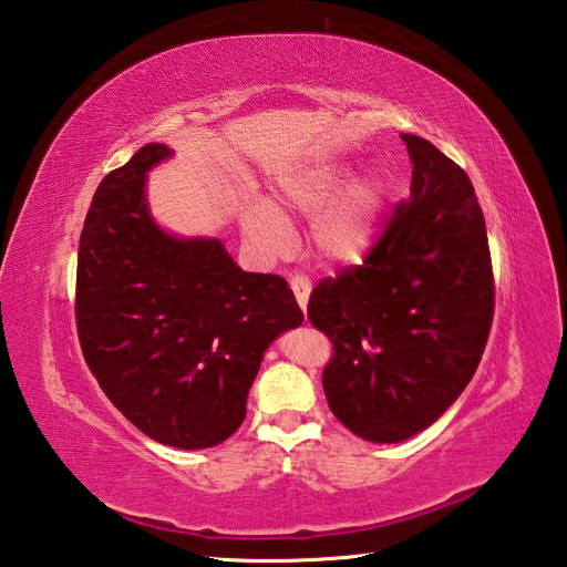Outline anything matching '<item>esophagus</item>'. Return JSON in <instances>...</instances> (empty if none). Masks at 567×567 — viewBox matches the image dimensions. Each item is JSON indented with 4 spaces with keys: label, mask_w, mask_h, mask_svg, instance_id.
I'll return each instance as SVG.
<instances>
[{
    "label": "esophagus",
    "mask_w": 567,
    "mask_h": 567,
    "mask_svg": "<svg viewBox=\"0 0 567 567\" xmlns=\"http://www.w3.org/2000/svg\"><path fill=\"white\" fill-rule=\"evenodd\" d=\"M291 288H293V296H296V300H298V306L303 308V312H306V308H308V298H310V291H312V286H310V281L306 279V276H291Z\"/></svg>",
    "instance_id": "obj_1"
}]
</instances>
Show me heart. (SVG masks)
<instances>
[{"mask_svg": "<svg viewBox=\"0 0 567 567\" xmlns=\"http://www.w3.org/2000/svg\"><path fill=\"white\" fill-rule=\"evenodd\" d=\"M347 165H320L288 179L281 188L284 200L303 216H316L310 225V247L332 267L357 264L375 243L383 213V184L357 179L349 184ZM243 230L264 251H279L288 228L276 208L255 204L245 210Z\"/></svg>", "mask_w": 567, "mask_h": 567, "instance_id": "1", "label": "heart"}]
</instances>
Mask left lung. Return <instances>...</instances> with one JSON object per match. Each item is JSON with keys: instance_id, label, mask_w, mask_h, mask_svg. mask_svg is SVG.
I'll list each match as a JSON object with an SVG mask.
<instances>
[{"instance_id": "8db88e82", "label": "left lung", "mask_w": 567, "mask_h": 567, "mask_svg": "<svg viewBox=\"0 0 567 567\" xmlns=\"http://www.w3.org/2000/svg\"><path fill=\"white\" fill-rule=\"evenodd\" d=\"M410 200L361 267L322 279L308 320L334 354L322 388L334 417L375 444L420 434L454 405L483 359L495 310L483 210L454 159L402 133Z\"/></svg>"}]
</instances>
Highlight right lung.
<instances>
[{
  "label": "right lung",
  "mask_w": 567,
  "mask_h": 567,
  "mask_svg": "<svg viewBox=\"0 0 567 567\" xmlns=\"http://www.w3.org/2000/svg\"><path fill=\"white\" fill-rule=\"evenodd\" d=\"M167 157L150 143L99 184L74 316L86 367L125 420L159 444L208 449L243 424L264 351L303 310L286 279L243 271L216 237L159 228L145 179Z\"/></svg>",
  "instance_id": "obj_1"
}]
</instances>
